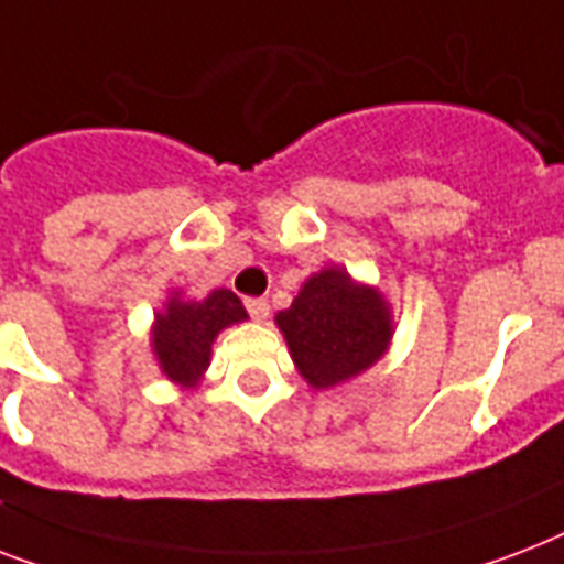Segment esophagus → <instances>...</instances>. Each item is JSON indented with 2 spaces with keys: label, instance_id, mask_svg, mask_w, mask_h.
Returning <instances> with one entry per match:
<instances>
[{
  "label": "esophagus",
  "instance_id": "esophagus-1",
  "mask_svg": "<svg viewBox=\"0 0 564 564\" xmlns=\"http://www.w3.org/2000/svg\"><path fill=\"white\" fill-rule=\"evenodd\" d=\"M246 310L251 313L254 322H265V318H269V301L265 299H248Z\"/></svg>",
  "mask_w": 564,
  "mask_h": 564
}]
</instances>
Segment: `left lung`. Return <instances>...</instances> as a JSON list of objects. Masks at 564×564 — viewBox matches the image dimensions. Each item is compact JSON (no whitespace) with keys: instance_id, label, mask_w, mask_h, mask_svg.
Here are the masks:
<instances>
[{"instance_id":"left-lung-1","label":"left lung","mask_w":564,"mask_h":564,"mask_svg":"<svg viewBox=\"0 0 564 564\" xmlns=\"http://www.w3.org/2000/svg\"><path fill=\"white\" fill-rule=\"evenodd\" d=\"M274 325L310 389H334L360 377L383 360L394 336L383 292L354 281L343 265L310 274Z\"/></svg>"}]
</instances>
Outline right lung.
I'll list each match as a JSON object with an SVG mask.
<instances>
[{
    "label": "right lung",
    "instance_id": "add662e5",
    "mask_svg": "<svg viewBox=\"0 0 564 564\" xmlns=\"http://www.w3.org/2000/svg\"><path fill=\"white\" fill-rule=\"evenodd\" d=\"M246 318L242 301L230 290H213L207 299H187L184 290H172L149 330L161 375L181 389H195L210 366L216 336Z\"/></svg>",
    "mask_w": 564,
    "mask_h": 564
}]
</instances>
